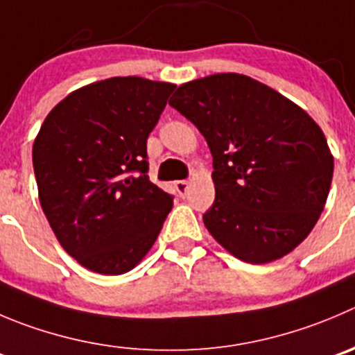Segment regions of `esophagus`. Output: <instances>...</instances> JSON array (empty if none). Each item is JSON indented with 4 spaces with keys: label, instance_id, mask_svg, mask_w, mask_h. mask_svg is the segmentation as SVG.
Returning <instances> with one entry per match:
<instances>
[{
    "label": "esophagus",
    "instance_id": "esophagus-1",
    "mask_svg": "<svg viewBox=\"0 0 355 355\" xmlns=\"http://www.w3.org/2000/svg\"><path fill=\"white\" fill-rule=\"evenodd\" d=\"M188 184H190V183H188L187 180H180V181H175V183H174L175 190H178V193H180L181 197H184V195H187Z\"/></svg>",
    "mask_w": 355,
    "mask_h": 355
}]
</instances>
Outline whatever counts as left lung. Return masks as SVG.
<instances>
[{"label":"left lung","mask_w":355,"mask_h":355,"mask_svg":"<svg viewBox=\"0 0 355 355\" xmlns=\"http://www.w3.org/2000/svg\"><path fill=\"white\" fill-rule=\"evenodd\" d=\"M212 153L216 198L205 228L235 258L270 263L312 232L333 180L319 125L293 101L245 74L193 80L168 101Z\"/></svg>","instance_id":"8db88e82"}]
</instances>
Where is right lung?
Returning <instances> with one entry per match:
<instances>
[{
    "instance_id": "1",
    "label": "right lung",
    "mask_w": 355,
    "mask_h": 355,
    "mask_svg": "<svg viewBox=\"0 0 355 355\" xmlns=\"http://www.w3.org/2000/svg\"><path fill=\"white\" fill-rule=\"evenodd\" d=\"M175 85L139 76L60 101L33 144L40 204L64 251L104 275L132 270L157 241L172 195L148 178L146 141Z\"/></svg>"
}]
</instances>
